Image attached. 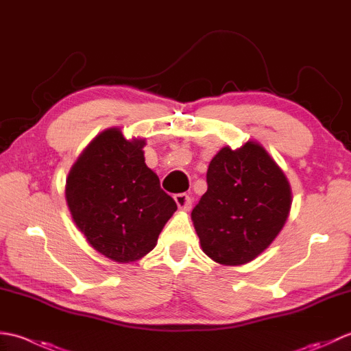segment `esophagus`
<instances>
[{"mask_svg": "<svg viewBox=\"0 0 351 351\" xmlns=\"http://www.w3.org/2000/svg\"><path fill=\"white\" fill-rule=\"evenodd\" d=\"M175 202H176V205H178V208H180V210L189 211L191 208L193 199L189 195H185V193H181V195L175 196Z\"/></svg>", "mask_w": 351, "mask_h": 351, "instance_id": "34e87169", "label": "esophagus"}]
</instances>
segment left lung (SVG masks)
<instances>
[{"label": "left lung", "instance_id": "left-lung-1", "mask_svg": "<svg viewBox=\"0 0 351 351\" xmlns=\"http://www.w3.org/2000/svg\"><path fill=\"white\" fill-rule=\"evenodd\" d=\"M208 190L191 211L204 253L221 265L261 255L282 230L293 202L285 173L258 141L221 147L206 171Z\"/></svg>", "mask_w": 351, "mask_h": 351}]
</instances>
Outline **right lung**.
Wrapping results in <instances>:
<instances>
[{"mask_svg":"<svg viewBox=\"0 0 351 351\" xmlns=\"http://www.w3.org/2000/svg\"><path fill=\"white\" fill-rule=\"evenodd\" d=\"M145 138L121 128L98 134L66 178V202L88 244L114 263H132L158 241L176 204L146 166Z\"/></svg>","mask_w":351,"mask_h":351,"instance_id":"right-lung-1","label":"right lung"}]
</instances>
